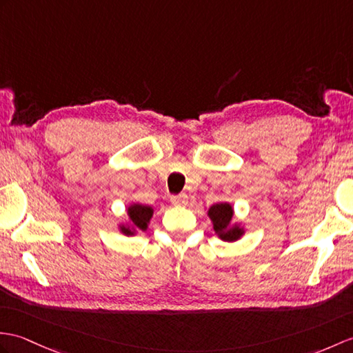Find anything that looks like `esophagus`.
<instances>
[{"label":"esophagus","mask_w":353,"mask_h":353,"mask_svg":"<svg viewBox=\"0 0 353 353\" xmlns=\"http://www.w3.org/2000/svg\"><path fill=\"white\" fill-rule=\"evenodd\" d=\"M171 203H173L174 206H179V208L186 206V204H188V196L185 194L173 195V196H171Z\"/></svg>","instance_id":"1"}]
</instances>
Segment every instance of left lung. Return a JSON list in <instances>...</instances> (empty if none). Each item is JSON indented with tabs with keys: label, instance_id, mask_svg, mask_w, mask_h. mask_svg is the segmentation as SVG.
I'll return each instance as SVG.
<instances>
[{
	"label": "left lung",
	"instance_id": "1",
	"mask_svg": "<svg viewBox=\"0 0 353 353\" xmlns=\"http://www.w3.org/2000/svg\"><path fill=\"white\" fill-rule=\"evenodd\" d=\"M208 216L221 241L236 242L245 234V225L239 221H234V209L230 203L223 201L210 206Z\"/></svg>",
	"mask_w": 353,
	"mask_h": 353
}]
</instances>
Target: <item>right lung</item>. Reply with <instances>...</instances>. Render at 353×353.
I'll use <instances>...</instances> for the list:
<instances>
[{"instance_id":"right-lung-1","label":"right lung","mask_w":353,"mask_h":353,"mask_svg":"<svg viewBox=\"0 0 353 353\" xmlns=\"http://www.w3.org/2000/svg\"><path fill=\"white\" fill-rule=\"evenodd\" d=\"M128 219L117 224L119 232L125 236H135L139 232H145L149 228L150 219L154 214V209L147 204L130 203L128 209Z\"/></svg>"}]
</instances>
